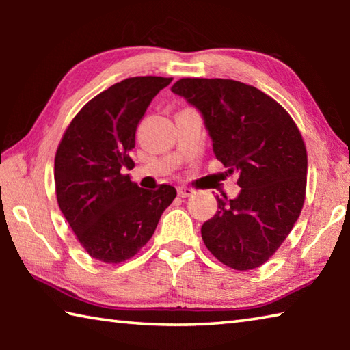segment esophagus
I'll return each mask as SVG.
<instances>
[{"instance_id":"1","label":"esophagus","mask_w":350,"mask_h":350,"mask_svg":"<svg viewBox=\"0 0 350 350\" xmlns=\"http://www.w3.org/2000/svg\"><path fill=\"white\" fill-rule=\"evenodd\" d=\"M193 193H194L193 188H188V187H179V188H177V194H179L180 198H189Z\"/></svg>"}]
</instances>
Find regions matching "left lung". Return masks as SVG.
<instances>
[{
  "mask_svg": "<svg viewBox=\"0 0 350 350\" xmlns=\"http://www.w3.org/2000/svg\"><path fill=\"white\" fill-rule=\"evenodd\" d=\"M171 91L204 117L213 152L238 174L241 193L217 198V211L200 233L208 250L234 270L267 262L303 210L307 151L282 106L245 83L180 79Z\"/></svg>",
  "mask_w": 350,
  "mask_h": 350,
  "instance_id": "1",
  "label": "left lung"
}]
</instances>
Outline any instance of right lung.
<instances>
[{"instance_id":"obj_1","label":"right lung","mask_w":350,"mask_h":350,"mask_svg":"<svg viewBox=\"0 0 350 350\" xmlns=\"http://www.w3.org/2000/svg\"><path fill=\"white\" fill-rule=\"evenodd\" d=\"M173 79L131 77L116 83L80 109L55 154L58 206L83 248L106 264L123 262L156 230L176 188H140L123 174L134 167L129 151L151 100Z\"/></svg>"}]
</instances>
